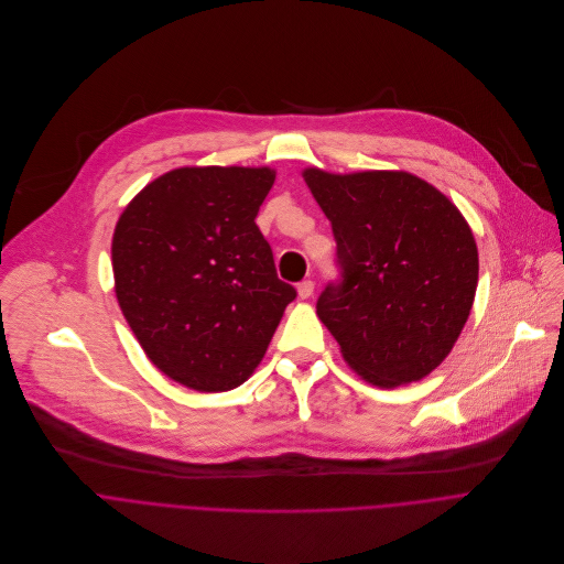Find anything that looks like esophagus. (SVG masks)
Here are the masks:
<instances>
[{"label":"esophagus","instance_id":"1","mask_svg":"<svg viewBox=\"0 0 564 564\" xmlns=\"http://www.w3.org/2000/svg\"><path fill=\"white\" fill-rule=\"evenodd\" d=\"M313 289H315L313 280H302V282L297 284V295H300L302 300H306V297L313 295Z\"/></svg>","mask_w":564,"mask_h":564}]
</instances>
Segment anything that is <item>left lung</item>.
Returning <instances> with one entry per match:
<instances>
[{
	"label": "left lung",
	"mask_w": 564,
	"mask_h": 564,
	"mask_svg": "<svg viewBox=\"0 0 564 564\" xmlns=\"http://www.w3.org/2000/svg\"><path fill=\"white\" fill-rule=\"evenodd\" d=\"M304 182L330 221L340 280L317 315L349 367L393 389L429 376L454 349L478 286V247L467 219L429 182L404 171Z\"/></svg>",
	"instance_id": "8db88e82"
}]
</instances>
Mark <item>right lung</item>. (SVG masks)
<instances>
[{"label": "right lung", "mask_w": 564, "mask_h": 564, "mask_svg": "<svg viewBox=\"0 0 564 564\" xmlns=\"http://www.w3.org/2000/svg\"><path fill=\"white\" fill-rule=\"evenodd\" d=\"M273 182L267 166L175 169L118 219L110 253L120 308L149 360L188 389L240 387L297 295L256 224Z\"/></svg>", "instance_id": "obj_1"}]
</instances>
